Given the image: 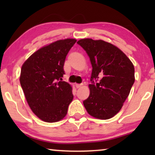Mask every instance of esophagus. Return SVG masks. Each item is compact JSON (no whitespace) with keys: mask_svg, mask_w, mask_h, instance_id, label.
Returning <instances> with one entry per match:
<instances>
[{"mask_svg":"<svg viewBox=\"0 0 155 155\" xmlns=\"http://www.w3.org/2000/svg\"><path fill=\"white\" fill-rule=\"evenodd\" d=\"M82 85V84H75V87L77 88H80Z\"/></svg>","mask_w":155,"mask_h":155,"instance_id":"1","label":"esophagus"}]
</instances>
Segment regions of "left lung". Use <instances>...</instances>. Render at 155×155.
Wrapping results in <instances>:
<instances>
[{
    "instance_id": "8db88e82",
    "label": "left lung",
    "mask_w": 155,
    "mask_h": 155,
    "mask_svg": "<svg viewBox=\"0 0 155 155\" xmlns=\"http://www.w3.org/2000/svg\"><path fill=\"white\" fill-rule=\"evenodd\" d=\"M77 43L87 54L92 66L90 94L83 104L93 117L109 119L128 97L135 82L134 66L121 50L103 40L82 39Z\"/></svg>"
}]
</instances>
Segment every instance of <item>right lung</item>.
Wrapping results in <instances>:
<instances>
[{"mask_svg": "<svg viewBox=\"0 0 155 155\" xmlns=\"http://www.w3.org/2000/svg\"><path fill=\"white\" fill-rule=\"evenodd\" d=\"M77 40H58L34 53L23 63L20 82L33 113L48 123L66 116L73 99L72 87L63 80L68 53Z\"/></svg>", "mask_w": 155, "mask_h": 155, "instance_id": "1", "label": "right lung"}]
</instances>
